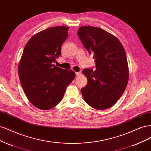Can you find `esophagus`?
Wrapping results in <instances>:
<instances>
[{"mask_svg":"<svg viewBox=\"0 0 151 151\" xmlns=\"http://www.w3.org/2000/svg\"><path fill=\"white\" fill-rule=\"evenodd\" d=\"M76 75L77 76H79L81 75V72H76Z\"/></svg>","mask_w":151,"mask_h":151,"instance_id":"esophagus-1","label":"esophagus"}]
</instances>
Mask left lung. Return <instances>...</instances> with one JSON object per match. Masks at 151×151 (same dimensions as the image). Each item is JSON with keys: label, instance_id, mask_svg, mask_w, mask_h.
Returning a JSON list of instances; mask_svg holds the SVG:
<instances>
[{"label": "left lung", "instance_id": "obj_1", "mask_svg": "<svg viewBox=\"0 0 151 151\" xmlns=\"http://www.w3.org/2000/svg\"><path fill=\"white\" fill-rule=\"evenodd\" d=\"M77 35L93 58L96 69L85 68L88 84L81 89L84 101L92 108L103 110L115 104L129 81V66L125 49L116 36L100 28L81 26Z\"/></svg>", "mask_w": 151, "mask_h": 151}]
</instances>
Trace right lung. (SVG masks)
Segmentation results:
<instances>
[{
  "mask_svg": "<svg viewBox=\"0 0 151 151\" xmlns=\"http://www.w3.org/2000/svg\"><path fill=\"white\" fill-rule=\"evenodd\" d=\"M67 26H55L34 35L27 42L18 66L22 88L29 102L48 110L61 101L76 73L53 63L68 37Z\"/></svg>",
  "mask_w": 151,
  "mask_h": 151,
  "instance_id": "1",
  "label": "right lung"
}]
</instances>
